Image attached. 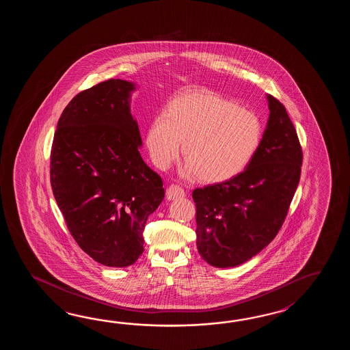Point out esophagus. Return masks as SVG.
Returning <instances> with one entry per match:
<instances>
[{
	"instance_id": "1",
	"label": "esophagus",
	"mask_w": 350,
	"mask_h": 350,
	"mask_svg": "<svg viewBox=\"0 0 350 350\" xmlns=\"http://www.w3.org/2000/svg\"><path fill=\"white\" fill-rule=\"evenodd\" d=\"M185 196V191L178 185H170L166 189V199L167 200H176Z\"/></svg>"
}]
</instances>
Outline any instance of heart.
<instances>
[{
  "instance_id": "heart-1",
  "label": "heart",
  "mask_w": 350,
  "mask_h": 350,
  "mask_svg": "<svg viewBox=\"0 0 350 350\" xmlns=\"http://www.w3.org/2000/svg\"><path fill=\"white\" fill-rule=\"evenodd\" d=\"M260 120L208 90H189L167 105L146 135L152 163L167 169L178 159L181 142L186 178L221 183L239 175L261 142Z\"/></svg>"
}]
</instances>
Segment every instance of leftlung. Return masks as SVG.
<instances>
[{"label": "left lung", "mask_w": 350, "mask_h": 350, "mask_svg": "<svg viewBox=\"0 0 350 350\" xmlns=\"http://www.w3.org/2000/svg\"><path fill=\"white\" fill-rule=\"evenodd\" d=\"M269 120L245 170L195 189L196 246L215 268L244 264L280 230L297 190L303 151L284 105L268 95Z\"/></svg>", "instance_id": "8db88e82"}]
</instances>
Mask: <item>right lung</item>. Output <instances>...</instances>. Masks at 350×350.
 Here are the masks:
<instances>
[{"label":"right lung","mask_w":350,"mask_h":350,"mask_svg":"<svg viewBox=\"0 0 350 350\" xmlns=\"http://www.w3.org/2000/svg\"><path fill=\"white\" fill-rule=\"evenodd\" d=\"M135 89L111 79L77 94L61 113L51 149L53 196L68 230L94 260L113 268L139 259L145 224L165 196L163 180L139 151Z\"/></svg>","instance_id":"1"}]
</instances>
